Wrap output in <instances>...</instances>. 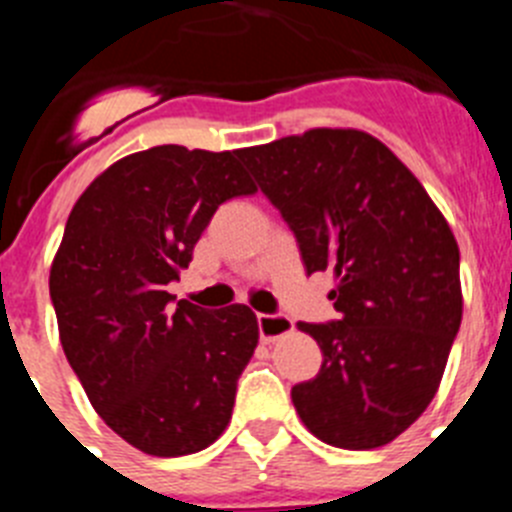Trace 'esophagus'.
<instances>
[{"instance_id": "esophagus-1", "label": "esophagus", "mask_w": 512, "mask_h": 512, "mask_svg": "<svg viewBox=\"0 0 512 512\" xmlns=\"http://www.w3.org/2000/svg\"><path fill=\"white\" fill-rule=\"evenodd\" d=\"M292 330H295V323L287 315H266V312L259 315V336L264 343L277 341V338L287 336Z\"/></svg>"}]
</instances>
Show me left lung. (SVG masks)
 <instances>
[{"label":"left lung","instance_id":"left-lung-1","mask_svg":"<svg viewBox=\"0 0 512 512\" xmlns=\"http://www.w3.org/2000/svg\"><path fill=\"white\" fill-rule=\"evenodd\" d=\"M295 233L307 274L333 269L338 320L297 323L323 366L292 387L312 436L377 449L420 418L461 325L459 246L423 184L361 130H307L238 151Z\"/></svg>","mask_w":512,"mask_h":512}]
</instances>
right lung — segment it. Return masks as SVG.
I'll return each instance as SVG.
<instances>
[{"mask_svg":"<svg viewBox=\"0 0 512 512\" xmlns=\"http://www.w3.org/2000/svg\"><path fill=\"white\" fill-rule=\"evenodd\" d=\"M256 184L238 151L156 146L120 158L71 210L51 266L63 354L99 418L151 456L207 449L228 425L259 323L166 292L223 202Z\"/></svg>","mask_w":512,"mask_h":512,"instance_id":"1","label":"right lung"}]
</instances>
